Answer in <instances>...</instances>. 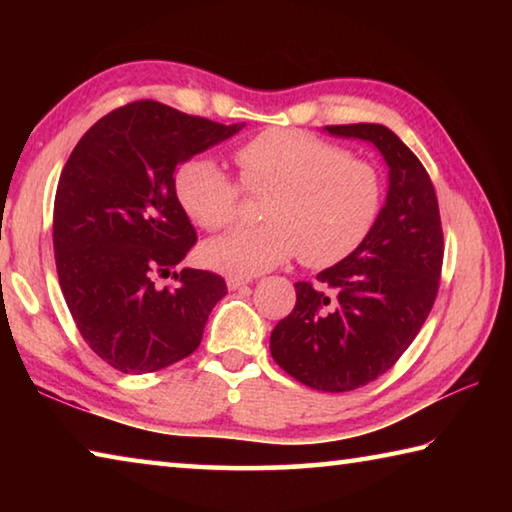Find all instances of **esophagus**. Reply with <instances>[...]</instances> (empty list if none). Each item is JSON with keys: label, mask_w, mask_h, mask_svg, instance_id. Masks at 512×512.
Segmentation results:
<instances>
[{"label": "esophagus", "mask_w": 512, "mask_h": 512, "mask_svg": "<svg viewBox=\"0 0 512 512\" xmlns=\"http://www.w3.org/2000/svg\"><path fill=\"white\" fill-rule=\"evenodd\" d=\"M253 282V277H246V275H228V287L232 291H237L241 287H246V284Z\"/></svg>", "instance_id": "obj_1"}]
</instances>
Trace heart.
Here are the masks:
<instances>
[{"mask_svg": "<svg viewBox=\"0 0 512 512\" xmlns=\"http://www.w3.org/2000/svg\"><path fill=\"white\" fill-rule=\"evenodd\" d=\"M235 178L212 158L185 162L176 196L189 219L221 230L237 219L244 189L263 196L264 223L232 230L203 246V259L232 275H255L293 255L311 268L350 257L375 228L384 207V178L375 164L318 137L268 128L241 142Z\"/></svg>", "mask_w": 512, "mask_h": 512, "instance_id": "obj_1", "label": "heart"}]
</instances>
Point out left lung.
Wrapping results in <instances>:
<instances>
[{
    "label": "left lung",
    "instance_id": "8db88e82",
    "mask_svg": "<svg viewBox=\"0 0 512 512\" xmlns=\"http://www.w3.org/2000/svg\"><path fill=\"white\" fill-rule=\"evenodd\" d=\"M372 142L388 164L386 205L368 239L343 262L296 282V307L275 325L271 354L300 384L348 393L395 366L436 302L443 225L427 169L381 124L325 126Z\"/></svg>",
    "mask_w": 512,
    "mask_h": 512
}]
</instances>
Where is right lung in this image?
<instances>
[{"label": "right lung", "mask_w": 512, "mask_h": 512, "mask_svg": "<svg viewBox=\"0 0 512 512\" xmlns=\"http://www.w3.org/2000/svg\"><path fill=\"white\" fill-rule=\"evenodd\" d=\"M241 126L133 101L101 117L60 173L54 257L76 327L119 372L142 375L192 354L228 287L221 275L183 268L196 244L176 196V167Z\"/></svg>", "instance_id": "1"}]
</instances>
